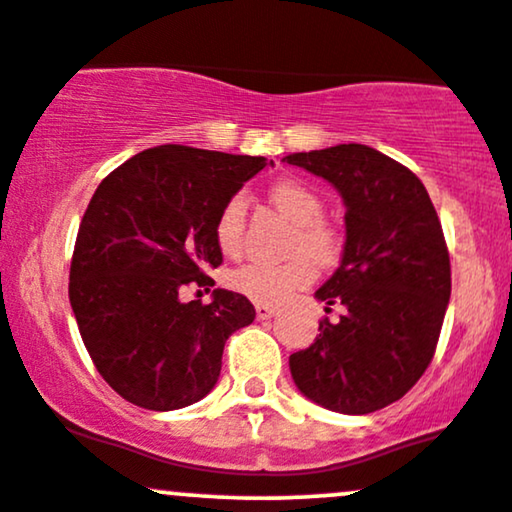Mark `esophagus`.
Wrapping results in <instances>:
<instances>
[{
    "label": "esophagus",
    "mask_w": 512,
    "mask_h": 512,
    "mask_svg": "<svg viewBox=\"0 0 512 512\" xmlns=\"http://www.w3.org/2000/svg\"><path fill=\"white\" fill-rule=\"evenodd\" d=\"M255 312H257V319H272V317L276 315V307L257 303V305H255Z\"/></svg>",
    "instance_id": "1"
}]
</instances>
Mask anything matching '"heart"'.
Instances as JSON below:
<instances>
[{
    "label": "heart",
    "instance_id": "heart-1",
    "mask_svg": "<svg viewBox=\"0 0 512 512\" xmlns=\"http://www.w3.org/2000/svg\"><path fill=\"white\" fill-rule=\"evenodd\" d=\"M269 200L288 221L295 224V236L291 252L295 260L286 264H245L231 276V286L238 293L248 295L250 300L262 305H281L300 288L315 279V264L334 262L341 252V236L334 226H329L324 217V200L317 190L307 183L286 178V181L274 183L269 188ZM245 202L243 195H233L224 207H221L217 224H214V238L224 252H236L243 238L245 226ZM310 256L309 261L306 257Z\"/></svg>",
    "mask_w": 512,
    "mask_h": 512
}]
</instances>
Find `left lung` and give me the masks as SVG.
Returning <instances> with one entry per match:
<instances>
[{
    "label": "left lung",
    "mask_w": 512,
    "mask_h": 512,
    "mask_svg": "<svg viewBox=\"0 0 512 512\" xmlns=\"http://www.w3.org/2000/svg\"><path fill=\"white\" fill-rule=\"evenodd\" d=\"M288 164L338 190L346 205L341 264L315 293L343 305L310 348L291 355L305 398L343 415H367L403 398L432 362L451 298V260L422 181L367 145L295 152Z\"/></svg>",
    "instance_id": "1"
}]
</instances>
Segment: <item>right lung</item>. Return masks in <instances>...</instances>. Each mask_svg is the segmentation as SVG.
Here are the masks:
<instances>
[{
  "mask_svg": "<svg viewBox=\"0 0 512 512\" xmlns=\"http://www.w3.org/2000/svg\"><path fill=\"white\" fill-rule=\"evenodd\" d=\"M264 157L159 145L114 169L80 221L69 300L97 372L128 403L178 410L217 384L224 343L252 324L245 295L214 288L183 303L188 283L214 286L221 207ZM209 291V288H207Z\"/></svg>",
  "mask_w": 512,
  "mask_h": 512,
  "instance_id": "1",
  "label": "right lung"
}]
</instances>
